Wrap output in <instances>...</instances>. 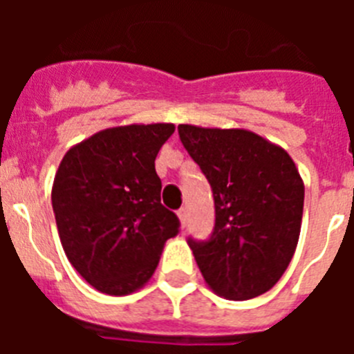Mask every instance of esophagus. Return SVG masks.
I'll return each instance as SVG.
<instances>
[{"mask_svg":"<svg viewBox=\"0 0 354 354\" xmlns=\"http://www.w3.org/2000/svg\"><path fill=\"white\" fill-rule=\"evenodd\" d=\"M177 216H179V221H180V227H186L187 225V211L186 209H180L179 212H177Z\"/></svg>","mask_w":354,"mask_h":354,"instance_id":"1","label":"esophagus"}]
</instances>
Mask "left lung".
I'll return each instance as SVG.
<instances>
[{"label":"left lung","mask_w":354,"mask_h":354,"mask_svg":"<svg viewBox=\"0 0 354 354\" xmlns=\"http://www.w3.org/2000/svg\"><path fill=\"white\" fill-rule=\"evenodd\" d=\"M179 136L214 196L211 239L187 241L200 273L221 298H257L282 278L298 246L301 175L286 149L248 129L180 124Z\"/></svg>","instance_id":"8db88e82"}]
</instances>
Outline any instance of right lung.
<instances>
[{
	"label": "right lung",
	"mask_w": 354,
	"mask_h": 354,
	"mask_svg": "<svg viewBox=\"0 0 354 354\" xmlns=\"http://www.w3.org/2000/svg\"><path fill=\"white\" fill-rule=\"evenodd\" d=\"M174 124L108 127L65 152L51 189L62 246L99 292L126 296L149 282L179 218L161 205L156 156Z\"/></svg>",
	"instance_id": "1"
}]
</instances>
